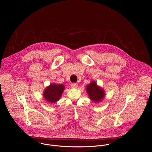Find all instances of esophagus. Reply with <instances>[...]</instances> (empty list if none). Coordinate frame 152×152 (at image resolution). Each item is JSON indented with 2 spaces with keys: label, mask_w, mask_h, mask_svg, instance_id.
Listing matches in <instances>:
<instances>
[{
  "label": "esophagus",
  "mask_w": 152,
  "mask_h": 152,
  "mask_svg": "<svg viewBox=\"0 0 152 152\" xmlns=\"http://www.w3.org/2000/svg\"><path fill=\"white\" fill-rule=\"evenodd\" d=\"M71 87L72 88H77L78 87V85L77 83H72L71 85Z\"/></svg>",
  "instance_id": "esophagus-1"
}]
</instances>
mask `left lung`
<instances>
[{
  "label": "left lung",
  "mask_w": 152,
  "mask_h": 152,
  "mask_svg": "<svg viewBox=\"0 0 152 152\" xmlns=\"http://www.w3.org/2000/svg\"><path fill=\"white\" fill-rule=\"evenodd\" d=\"M86 91L89 98L94 102H99L105 96V91L97 86L95 81H92L86 87Z\"/></svg>",
  "instance_id": "8db88e82"
}]
</instances>
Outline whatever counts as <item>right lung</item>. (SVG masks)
Returning <instances> with one entry per match:
<instances>
[{"instance_id":"right-lung-1","label":"right lung","mask_w":152,"mask_h":152,"mask_svg":"<svg viewBox=\"0 0 152 152\" xmlns=\"http://www.w3.org/2000/svg\"><path fill=\"white\" fill-rule=\"evenodd\" d=\"M64 89V85L52 83L44 89V98L50 103H55L60 99Z\"/></svg>"}]
</instances>
